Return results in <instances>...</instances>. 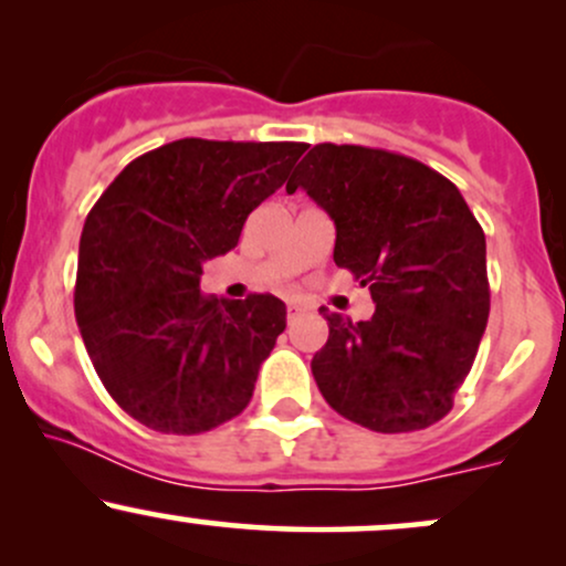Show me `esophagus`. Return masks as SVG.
<instances>
[{
	"mask_svg": "<svg viewBox=\"0 0 566 566\" xmlns=\"http://www.w3.org/2000/svg\"><path fill=\"white\" fill-rule=\"evenodd\" d=\"M305 311H311L308 303H303V301H287V316H290V319H295V316L305 314Z\"/></svg>",
	"mask_w": 566,
	"mask_h": 566,
	"instance_id": "34e87169",
	"label": "esophagus"
}]
</instances>
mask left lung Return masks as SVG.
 Returning <instances> with one entry per match:
<instances>
[{"label":"left lung","mask_w":566,"mask_h":566,"mask_svg":"<svg viewBox=\"0 0 566 566\" xmlns=\"http://www.w3.org/2000/svg\"><path fill=\"white\" fill-rule=\"evenodd\" d=\"M335 223V263L369 287L375 314L319 308L329 337L311 359L343 418L378 433L433 426L471 373L490 316L486 242L458 186L423 161L319 143L292 172Z\"/></svg>","instance_id":"left-lung-1"}]
</instances>
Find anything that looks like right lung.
<instances>
[{
    "label": "right lung",
    "instance_id": "add662e5",
    "mask_svg": "<svg viewBox=\"0 0 566 566\" xmlns=\"http://www.w3.org/2000/svg\"><path fill=\"white\" fill-rule=\"evenodd\" d=\"M305 143L184 138L133 159L84 220L76 324L97 378L161 433L210 431L250 405L287 327L274 295H201V263L239 242Z\"/></svg>",
    "mask_w": 566,
    "mask_h": 566
}]
</instances>
